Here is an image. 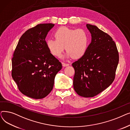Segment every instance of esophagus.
<instances>
[{
  "mask_svg": "<svg viewBox=\"0 0 130 130\" xmlns=\"http://www.w3.org/2000/svg\"><path fill=\"white\" fill-rule=\"evenodd\" d=\"M62 65H63V66H64V67H66V66H69L70 65V64H67V63H64V62H62Z\"/></svg>",
  "mask_w": 130,
  "mask_h": 130,
  "instance_id": "esophagus-1",
  "label": "esophagus"
}]
</instances>
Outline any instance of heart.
Masks as SVG:
<instances>
[{
	"instance_id": "obj_1",
	"label": "heart",
	"mask_w": 130,
	"mask_h": 130,
	"mask_svg": "<svg viewBox=\"0 0 130 130\" xmlns=\"http://www.w3.org/2000/svg\"><path fill=\"white\" fill-rule=\"evenodd\" d=\"M55 39L51 38L46 42L50 53L59 57L65 48L67 57L79 58L84 56L89 43L87 32L83 29H74L66 27L59 28L54 33Z\"/></svg>"
}]
</instances>
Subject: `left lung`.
<instances>
[{"label":"left lung","mask_w":130,"mask_h":130,"mask_svg":"<svg viewBox=\"0 0 130 130\" xmlns=\"http://www.w3.org/2000/svg\"><path fill=\"white\" fill-rule=\"evenodd\" d=\"M92 40L84 56L75 61L74 89L79 96L92 98L103 91L114 80L119 53L112 37L98 27L86 24Z\"/></svg>","instance_id":"1"}]
</instances>
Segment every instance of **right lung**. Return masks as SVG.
Wrapping results in <instances>:
<instances>
[{"mask_svg":"<svg viewBox=\"0 0 130 130\" xmlns=\"http://www.w3.org/2000/svg\"><path fill=\"white\" fill-rule=\"evenodd\" d=\"M53 24H40L20 38L12 58L11 75L19 90L34 99L52 91L56 74L62 65L50 53L45 41Z\"/></svg>","mask_w":130,"mask_h":130,"instance_id":"1","label":"right lung"}]
</instances>
